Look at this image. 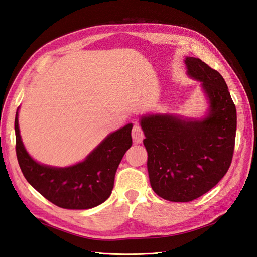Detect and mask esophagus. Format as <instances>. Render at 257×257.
<instances>
[{"label": "esophagus", "instance_id": "34e87169", "mask_svg": "<svg viewBox=\"0 0 257 257\" xmlns=\"http://www.w3.org/2000/svg\"><path fill=\"white\" fill-rule=\"evenodd\" d=\"M132 137H133V141L135 144H142L144 141V132L142 127L139 125H134L133 131H132Z\"/></svg>", "mask_w": 257, "mask_h": 257}]
</instances>
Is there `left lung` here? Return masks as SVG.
<instances>
[{
    "label": "left lung",
    "instance_id": "1",
    "mask_svg": "<svg viewBox=\"0 0 257 257\" xmlns=\"http://www.w3.org/2000/svg\"><path fill=\"white\" fill-rule=\"evenodd\" d=\"M186 75L200 82L207 108L199 116L147 113L139 119L148 152L150 184L160 197L186 203L217 184L230 166L237 112L219 72L185 57Z\"/></svg>",
    "mask_w": 257,
    "mask_h": 257
}]
</instances>
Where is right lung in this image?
Instances as JSON below:
<instances>
[{
    "label": "right lung",
    "instance_id": "1",
    "mask_svg": "<svg viewBox=\"0 0 257 257\" xmlns=\"http://www.w3.org/2000/svg\"><path fill=\"white\" fill-rule=\"evenodd\" d=\"M18 111L15 118L16 153L27 181L52 204L64 209L94 208L109 198L114 175L123 155L132 146L128 123L108 134L83 161L65 167L42 164L27 151L20 135Z\"/></svg>",
    "mask_w": 257,
    "mask_h": 257
}]
</instances>
